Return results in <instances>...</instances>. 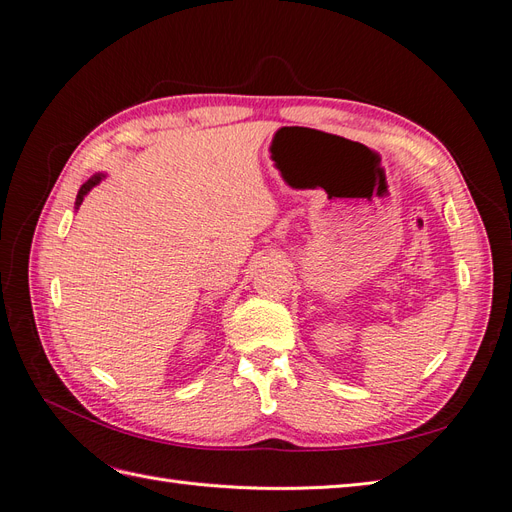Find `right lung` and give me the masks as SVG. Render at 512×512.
Returning a JSON list of instances; mask_svg holds the SVG:
<instances>
[{"label": "right lung", "instance_id": "right-lung-1", "mask_svg": "<svg viewBox=\"0 0 512 512\" xmlns=\"http://www.w3.org/2000/svg\"><path fill=\"white\" fill-rule=\"evenodd\" d=\"M106 175L104 173H96V175H91L83 185H81V190H79V194H76V203H74V209H79L81 207V203L85 200V196L96 188V185L104 179Z\"/></svg>", "mask_w": 512, "mask_h": 512}]
</instances>
